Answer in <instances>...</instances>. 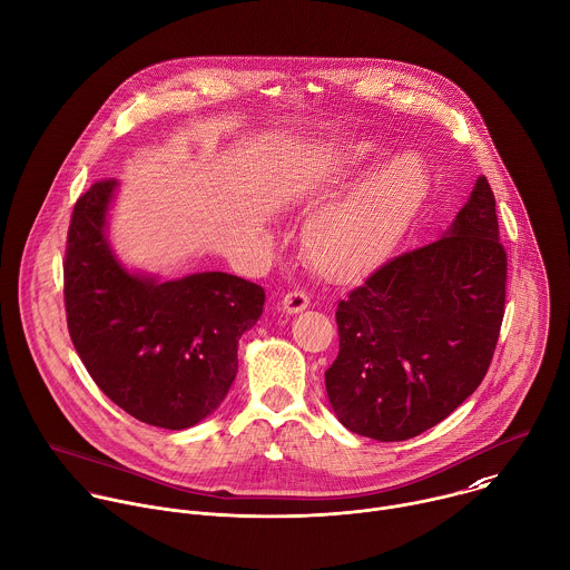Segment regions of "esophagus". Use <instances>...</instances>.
Here are the masks:
<instances>
[{"label": "esophagus", "instance_id": "esophagus-1", "mask_svg": "<svg viewBox=\"0 0 570 570\" xmlns=\"http://www.w3.org/2000/svg\"><path fill=\"white\" fill-rule=\"evenodd\" d=\"M308 306H311V297H308L304 291H291V293H286L284 299H282V308H284V313H288V315L299 313V311H304V308H308Z\"/></svg>", "mask_w": 570, "mask_h": 570}]
</instances>
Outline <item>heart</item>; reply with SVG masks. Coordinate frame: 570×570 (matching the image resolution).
<instances>
[{
    "label": "heart",
    "mask_w": 570,
    "mask_h": 570,
    "mask_svg": "<svg viewBox=\"0 0 570 570\" xmlns=\"http://www.w3.org/2000/svg\"><path fill=\"white\" fill-rule=\"evenodd\" d=\"M375 145L355 140L337 160L357 169L375 156ZM428 167L414 151L387 158L351 193L317 213L304 228L306 262L328 279H344L381 257L412 224L428 197Z\"/></svg>",
    "instance_id": "obj_1"
}]
</instances>
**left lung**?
Masks as SVG:
<instances>
[{
    "mask_svg": "<svg viewBox=\"0 0 570 570\" xmlns=\"http://www.w3.org/2000/svg\"><path fill=\"white\" fill-rule=\"evenodd\" d=\"M494 195L479 176L445 235L373 271L335 311L328 403L353 434L407 441L448 419L488 373L505 304Z\"/></svg>",
    "mask_w": 570,
    "mask_h": 570,
    "instance_id": "obj_1",
    "label": "left lung"
}]
</instances>
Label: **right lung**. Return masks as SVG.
I'll return each mask as SVG.
<instances>
[{"label": "right lung", "instance_id": "add662e5", "mask_svg": "<svg viewBox=\"0 0 570 570\" xmlns=\"http://www.w3.org/2000/svg\"><path fill=\"white\" fill-rule=\"evenodd\" d=\"M118 180L78 199L65 259L73 346L94 383L129 416L185 430L210 416L237 375L239 337L264 311L262 286L228 273L160 282L129 271L109 246Z\"/></svg>", "mask_w": 570, "mask_h": 570}]
</instances>
